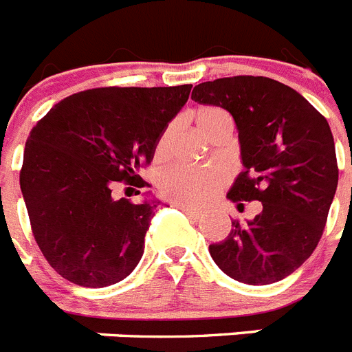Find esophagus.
Listing matches in <instances>:
<instances>
[{
    "label": "esophagus",
    "mask_w": 352,
    "mask_h": 352,
    "mask_svg": "<svg viewBox=\"0 0 352 352\" xmlns=\"http://www.w3.org/2000/svg\"><path fill=\"white\" fill-rule=\"evenodd\" d=\"M173 206L179 208V210L185 211V213H186V214H190V217H194V219H197V217H201V213H203V211H201V210H195V208L186 206V204H183V203H174Z\"/></svg>",
    "instance_id": "34e87169"
}]
</instances>
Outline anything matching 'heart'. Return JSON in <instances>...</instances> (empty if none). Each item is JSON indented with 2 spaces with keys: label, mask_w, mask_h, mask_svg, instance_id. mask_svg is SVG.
<instances>
[{
  "label": "heart",
  "mask_w": 352,
  "mask_h": 352,
  "mask_svg": "<svg viewBox=\"0 0 352 352\" xmlns=\"http://www.w3.org/2000/svg\"><path fill=\"white\" fill-rule=\"evenodd\" d=\"M199 130L210 135L220 126H232L231 116L220 107H203L195 114ZM169 130L160 138L157 153L166 148ZM226 174L219 169H190V167H174L162 174L160 190L169 199L183 204H203L210 201L226 185Z\"/></svg>",
  "instance_id": "1"
}]
</instances>
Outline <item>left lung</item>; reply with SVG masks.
Instances as JSON below:
<instances>
[{
    "label": "left lung",
    "instance_id": "left-lung-1",
    "mask_svg": "<svg viewBox=\"0 0 352 352\" xmlns=\"http://www.w3.org/2000/svg\"><path fill=\"white\" fill-rule=\"evenodd\" d=\"M192 100L226 109L236 123L243 170L227 199L263 203L259 214L232 220L227 238L210 245L211 259L243 284L282 280L316 250L337 190L328 121L296 89L268 77L208 80Z\"/></svg>",
    "mask_w": 352,
    "mask_h": 352
}]
</instances>
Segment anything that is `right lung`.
Wrapping results in <instances>:
<instances>
[{
    "label": "right lung",
    "mask_w": 352,
    "mask_h": 352,
    "mask_svg": "<svg viewBox=\"0 0 352 352\" xmlns=\"http://www.w3.org/2000/svg\"><path fill=\"white\" fill-rule=\"evenodd\" d=\"M192 84L96 88L67 96L33 126L21 192L36 243L56 272L82 287L121 282L139 264L162 201L113 197L114 182H138Z\"/></svg>",
    "instance_id": "obj_1"
}]
</instances>
